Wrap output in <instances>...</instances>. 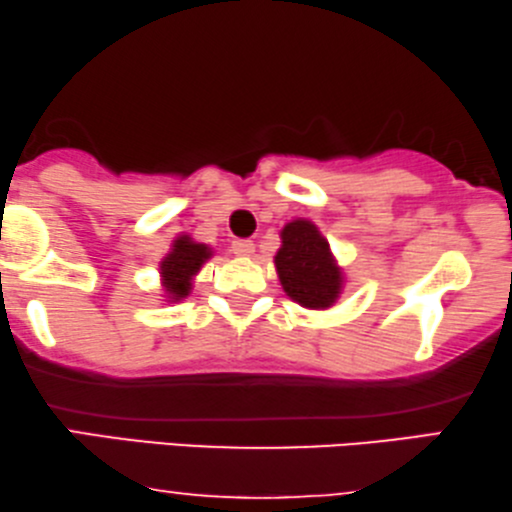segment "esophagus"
Listing matches in <instances>:
<instances>
[{
	"label": "esophagus",
	"mask_w": 512,
	"mask_h": 512,
	"mask_svg": "<svg viewBox=\"0 0 512 512\" xmlns=\"http://www.w3.org/2000/svg\"><path fill=\"white\" fill-rule=\"evenodd\" d=\"M230 251L235 256H251V254H254V242H251V240H235L230 244Z\"/></svg>",
	"instance_id": "34e87169"
}]
</instances>
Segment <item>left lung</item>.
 Returning a JSON list of instances; mask_svg holds the SVG:
<instances>
[{
  "label": "left lung",
  "instance_id": "left-lung-1",
  "mask_svg": "<svg viewBox=\"0 0 512 512\" xmlns=\"http://www.w3.org/2000/svg\"><path fill=\"white\" fill-rule=\"evenodd\" d=\"M275 268L287 294L303 308H329L341 294V270L329 244L310 221L287 223Z\"/></svg>",
  "mask_w": 512,
  "mask_h": 512
}]
</instances>
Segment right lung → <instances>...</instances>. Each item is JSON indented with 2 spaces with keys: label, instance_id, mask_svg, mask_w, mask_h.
Instances as JSON below:
<instances>
[{
  "label": "right lung",
  "instance_id": "1",
  "mask_svg": "<svg viewBox=\"0 0 512 512\" xmlns=\"http://www.w3.org/2000/svg\"><path fill=\"white\" fill-rule=\"evenodd\" d=\"M209 256V247L192 242L190 237H178L171 254L164 258L162 265H159V268H162L164 287L169 291V298L181 301V298L190 294L192 275H197L202 263L207 261Z\"/></svg>",
  "mask_w": 512,
  "mask_h": 512
}]
</instances>
